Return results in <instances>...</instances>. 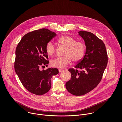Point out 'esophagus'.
<instances>
[{"label": "esophagus", "mask_w": 122, "mask_h": 122, "mask_svg": "<svg viewBox=\"0 0 122 122\" xmlns=\"http://www.w3.org/2000/svg\"><path fill=\"white\" fill-rule=\"evenodd\" d=\"M58 71H59V73H61V72H62L63 71V70H62V69H59Z\"/></svg>", "instance_id": "obj_1"}]
</instances>
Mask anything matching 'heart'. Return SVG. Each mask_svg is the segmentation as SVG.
Wrapping results in <instances>:
<instances>
[{
  "instance_id": "b5f03b06",
  "label": "heart",
  "mask_w": 122,
  "mask_h": 122,
  "mask_svg": "<svg viewBox=\"0 0 122 122\" xmlns=\"http://www.w3.org/2000/svg\"><path fill=\"white\" fill-rule=\"evenodd\" d=\"M58 42L67 47L64 54L65 56L58 57L51 60V65L52 67L64 68L71 63L72 59L74 62H78L84 57L86 48L82 42L76 41L74 38L69 36H63L60 37L58 40ZM46 49L49 55H52L55 51V46L51 41L47 43Z\"/></svg>"
}]
</instances>
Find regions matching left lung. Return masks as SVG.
I'll use <instances>...</instances> for the list:
<instances>
[{
	"label": "left lung",
	"instance_id": "1",
	"mask_svg": "<svg viewBox=\"0 0 122 122\" xmlns=\"http://www.w3.org/2000/svg\"><path fill=\"white\" fill-rule=\"evenodd\" d=\"M78 33L85 41L86 53L75 69L68 70L71 78L66 83L67 91L76 96L84 95L97 86L108 62L105 46L102 40L91 32L81 30Z\"/></svg>",
	"mask_w": 122,
	"mask_h": 122
}]
</instances>
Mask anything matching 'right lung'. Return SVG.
I'll return each mask as SVG.
<instances>
[{
	"label": "right lung",
	"instance_id": "right-lung-1",
	"mask_svg": "<svg viewBox=\"0 0 122 122\" xmlns=\"http://www.w3.org/2000/svg\"><path fill=\"white\" fill-rule=\"evenodd\" d=\"M56 36L46 29L34 30L25 34L16 47L15 71L24 86L32 93L40 95L47 92L52 76L59 73L57 68L40 69L49 63L46 46Z\"/></svg>",
	"mask_w": 122,
	"mask_h": 122
}]
</instances>
